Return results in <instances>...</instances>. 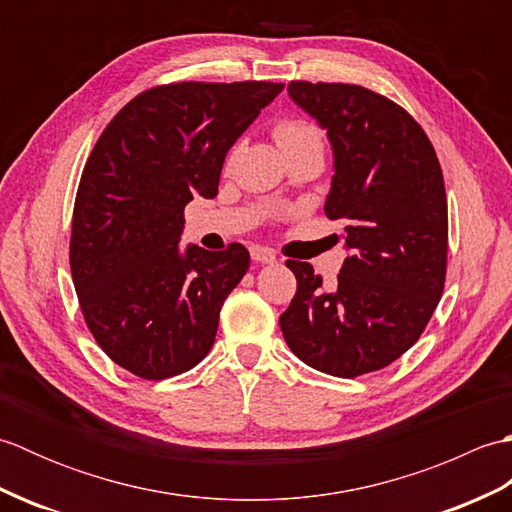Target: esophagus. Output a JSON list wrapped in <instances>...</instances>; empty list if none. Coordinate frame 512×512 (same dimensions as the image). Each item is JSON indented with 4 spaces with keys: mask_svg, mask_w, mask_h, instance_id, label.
Wrapping results in <instances>:
<instances>
[{
    "mask_svg": "<svg viewBox=\"0 0 512 512\" xmlns=\"http://www.w3.org/2000/svg\"><path fill=\"white\" fill-rule=\"evenodd\" d=\"M250 257H253V262H259V264H275L277 262V255L275 250H270L268 246H250Z\"/></svg>",
    "mask_w": 512,
    "mask_h": 512,
    "instance_id": "34e87169",
    "label": "esophagus"
}]
</instances>
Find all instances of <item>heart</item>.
I'll return each instance as SVG.
<instances>
[{"mask_svg": "<svg viewBox=\"0 0 512 512\" xmlns=\"http://www.w3.org/2000/svg\"><path fill=\"white\" fill-rule=\"evenodd\" d=\"M275 138L279 147L288 151L292 147L306 145V143H321V132L317 127L308 121H301V118H284L275 125Z\"/></svg>", "mask_w": 512, "mask_h": 512, "instance_id": "heart-1", "label": "heart"}]
</instances>
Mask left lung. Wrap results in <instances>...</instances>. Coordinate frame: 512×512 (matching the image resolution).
<instances>
[{"instance_id": "left-lung-1", "label": "left lung", "mask_w": 512, "mask_h": 512, "mask_svg": "<svg viewBox=\"0 0 512 512\" xmlns=\"http://www.w3.org/2000/svg\"><path fill=\"white\" fill-rule=\"evenodd\" d=\"M288 94L328 132L325 215L345 220L350 257L332 290L308 262L288 259L297 295L281 332L319 372H376L420 339L444 290L449 215L436 149L407 110L361 85L292 81Z\"/></svg>"}]
</instances>
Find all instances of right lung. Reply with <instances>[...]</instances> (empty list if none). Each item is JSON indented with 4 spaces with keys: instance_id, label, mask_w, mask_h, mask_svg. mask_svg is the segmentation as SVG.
<instances>
[{
    "instance_id": "add662e5",
    "label": "right lung",
    "mask_w": 512,
    "mask_h": 512,
    "mask_svg": "<svg viewBox=\"0 0 512 512\" xmlns=\"http://www.w3.org/2000/svg\"><path fill=\"white\" fill-rule=\"evenodd\" d=\"M281 90L268 81L158 85L96 140L74 200L70 270L92 336L127 372L178 376L213 347L250 255L242 244L182 253L184 206L193 195L215 198L228 149Z\"/></svg>"
}]
</instances>
